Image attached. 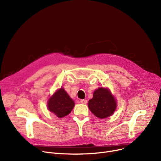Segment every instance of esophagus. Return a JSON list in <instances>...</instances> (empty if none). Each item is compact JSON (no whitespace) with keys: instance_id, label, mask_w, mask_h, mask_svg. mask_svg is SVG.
<instances>
[{"instance_id":"34e87169","label":"esophagus","mask_w":161,"mask_h":161,"mask_svg":"<svg viewBox=\"0 0 161 161\" xmlns=\"http://www.w3.org/2000/svg\"><path fill=\"white\" fill-rule=\"evenodd\" d=\"M80 103L83 104H86L87 103V100L86 99H83V100H80Z\"/></svg>"}]
</instances>
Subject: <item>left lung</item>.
<instances>
[{"mask_svg":"<svg viewBox=\"0 0 161 161\" xmlns=\"http://www.w3.org/2000/svg\"><path fill=\"white\" fill-rule=\"evenodd\" d=\"M88 107L91 112L100 119L111 116L115 111V98L108 88L99 87L94 91L93 97L89 100Z\"/></svg>","mask_w":161,"mask_h":161,"instance_id":"left-lung-1","label":"left lung"}]
</instances>
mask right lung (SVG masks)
Returning a JSON list of instances; mask_svg holds the SVG:
<instances>
[{
  "mask_svg": "<svg viewBox=\"0 0 161 161\" xmlns=\"http://www.w3.org/2000/svg\"><path fill=\"white\" fill-rule=\"evenodd\" d=\"M74 107V100L67 94L63 87L57 90L49 98L47 102V108L49 110L58 118L69 115Z\"/></svg>",
  "mask_w": 161,
  "mask_h": 161,
  "instance_id": "right-lung-1",
  "label": "right lung"
}]
</instances>
